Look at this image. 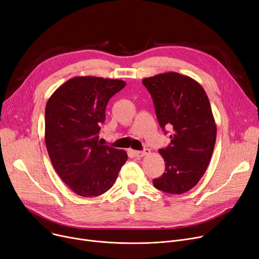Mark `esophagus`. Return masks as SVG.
I'll use <instances>...</instances> for the list:
<instances>
[{"instance_id": "obj_1", "label": "esophagus", "mask_w": 259, "mask_h": 259, "mask_svg": "<svg viewBox=\"0 0 259 259\" xmlns=\"http://www.w3.org/2000/svg\"><path fill=\"white\" fill-rule=\"evenodd\" d=\"M133 153H134V155H136L137 157H143V156H145V155L149 154V153H150V150H149V149H144L143 151H134Z\"/></svg>"}]
</instances>
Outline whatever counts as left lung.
<instances>
[{
    "mask_svg": "<svg viewBox=\"0 0 259 259\" xmlns=\"http://www.w3.org/2000/svg\"><path fill=\"white\" fill-rule=\"evenodd\" d=\"M142 82L152 97L160 126L172 129L169 146L159 150L165 171L153 185L164 193L184 194L203 177L215 147L217 127L208 97L198 81L176 72Z\"/></svg>",
    "mask_w": 259,
    "mask_h": 259,
    "instance_id": "8db88e82",
    "label": "left lung"
}]
</instances>
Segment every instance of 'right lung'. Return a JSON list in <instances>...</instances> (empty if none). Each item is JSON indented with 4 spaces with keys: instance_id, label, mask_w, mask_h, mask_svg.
<instances>
[{
    "instance_id": "right-lung-1",
    "label": "right lung",
    "mask_w": 259,
    "mask_h": 259,
    "mask_svg": "<svg viewBox=\"0 0 259 259\" xmlns=\"http://www.w3.org/2000/svg\"><path fill=\"white\" fill-rule=\"evenodd\" d=\"M123 80L78 76L52 94L46 107V145L62 181L81 197L103 195L113 186L128 155L98 142L110 98Z\"/></svg>"
}]
</instances>
